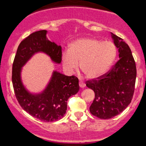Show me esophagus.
Masks as SVG:
<instances>
[{"instance_id":"34e87169","label":"esophagus","mask_w":146,"mask_h":146,"mask_svg":"<svg viewBox=\"0 0 146 146\" xmlns=\"http://www.w3.org/2000/svg\"><path fill=\"white\" fill-rule=\"evenodd\" d=\"M79 85H80V88H84V86H85V84H84V83L82 81L80 80V82H79Z\"/></svg>"}]
</instances>
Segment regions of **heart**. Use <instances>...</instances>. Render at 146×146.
Listing matches in <instances>:
<instances>
[{"label":"heart","mask_w":146,"mask_h":146,"mask_svg":"<svg viewBox=\"0 0 146 146\" xmlns=\"http://www.w3.org/2000/svg\"><path fill=\"white\" fill-rule=\"evenodd\" d=\"M117 55V48L111 41L95 38L78 39L70 44L68 51L63 52L62 62L67 73H72L80 67L86 78H99L110 68Z\"/></svg>","instance_id":"heart-1"}]
</instances>
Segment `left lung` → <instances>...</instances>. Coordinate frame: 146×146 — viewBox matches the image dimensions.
Returning a JSON list of instances; mask_svg holds the SVG:
<instances>
[{
	"label": "left lung",
	"mask_w": 146,
	"mask_h": 146,
	"mask_svg": "<svg viewBox=\"0 0 146 146\" xmlns=\"http://www.w3.org/2000/svg\"><path fill=\"white\" fill-rule=\"evenodd\" d=\"M111 36L120 60L105 74L86 82V86L95 93L89 110L100 119L114 117L129 105L137 77L135 61L129 46L113 33Z\"/></svg>",
	"instance_id": "8db88e82"
}]
</instances>
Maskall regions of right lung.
<instances>
[{"label": "right lung", "mask_w": 146, "mask_h": 146, "mask_svg": "<svg viewBox=\"0 0 146 146\" xmlns=\"http://www.w3.org/2000/svg\"><path fill=\"white\" fill-rule=\"evenodd\" d=\"M45 30L35 32L20 43L12 65V80L21 107L33 117L53 122L63 117L68 99L79 91L78 78L54 71L47 87L36 95L25 89L21 79V68L36 52H45L55 63L60 64L62 61V47L48 39Z\"/></svg>", "instance_id": "add662e5"}]
</instances>
